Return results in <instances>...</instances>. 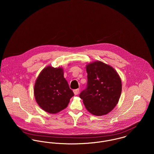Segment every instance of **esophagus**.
Listing matches in <instances>:
<instances>
[{"label":"esophagus","mask_w":154,"mask_h":154,"mask_svg":"<svg viewBox=\"0 0 154 154\" xmlns=\"http://www.w3.org/2000/svg\"><path fill=\"white\" fill-rule=\"evenodd\" d=\"M79 89H76L73 90V93L75 95H78L79 94Z\"/></svg>","instance_id":"34e87169"}]
</instances>
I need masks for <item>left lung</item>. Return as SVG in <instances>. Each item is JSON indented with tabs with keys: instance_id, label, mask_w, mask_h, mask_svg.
Listing matches in <instances>:
<instances>
[{
	"instance_id": "left-lung-1",
	"label": "left lung",
	"mask_w": 154,
	"mask_h": 154,
	"mask_svg": "<svg viewBox=\"0 0 154 154\" xmlns=\"http://www.w3.org/2000/svg\"><path fill=\"white\" fill-rule=\"evenodd\" d=\"M86 70L87 87L79 97L90 113L106 115L119 102L122 88L120 77L112 67L101 61L88 63Z\"/></svg>"
}]
</instances>
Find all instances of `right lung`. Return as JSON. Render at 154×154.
<instances>
[{
  "instance_id": "1",
  "label": "right lung",
  "mask_w": 154,
  "mask_h": 154,
  "mask_svg": "<svg viewBox=\"0 0 154 154\" xmlns=\"http://www.w3.org/2000/svg\"><path fill=\"white\" fill-rule=\"evenodd\" d=\"M62 67L44 68L37 77L34 88L35 100L43 110L56 114L67 107L74 95L64 78Z\"/></svg>"
}]
</instances>
